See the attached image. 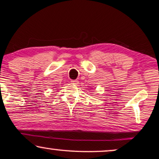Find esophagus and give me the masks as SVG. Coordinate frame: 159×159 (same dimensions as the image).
Masks as SVG:
<instances>
[{
  "label": "esophagus",
  "mask_w": 159,
  "mask_h": 159,
  "mask_svg": "<svg viewBox=\"0 0 159 159\" xmlns=\"http://www.w3.org/2000/svg\"><path fill=\"white\" fill-rule=\"evenodd\" d=\"M71 83H72V84H78V81H75V80H74V81H71Z\"/></svg>",
  "instance_id": "34e87169"
}]
</instances>
